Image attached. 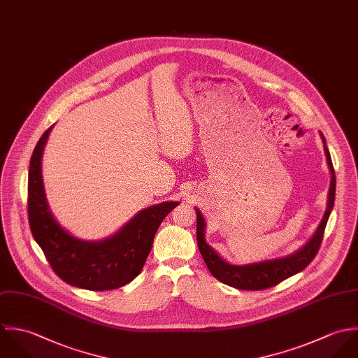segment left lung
<instances>
[{"instance_id": "left-lung-1", "label": "left lung", "mask_w": 358, "mask_h": 358, "mask_svg": "<svg viewBox=\"0 0 358 358\" xmlns=\"http://www.w3.org/2000/svg\"><path fill=\"white\" fill-rule=\"evenodd\" d=\"M320 137L324 143V152L328 163V169L331 173V182L328 189V199H327V210L322 215V220L320 221L315 232L313 236L294 253L287 255L285 257L264 260L259 263H250V264H232L227 260H224L220 253H217L215 249L206 242L205 234H206V221L202 212L196 208V241L201 250V255L212 273V275L217 278L220 282L225 285L232 286L236 289L243 290H262L271 286H275L282 282L286 278L300 273L304 270L311 260L315 257L325 225L328 222L329 215L334 209L335 203V191H336V178H335V170L332 166V159L327 146V141L324 134L320 131Z\"/></svg>"}]
</instances>
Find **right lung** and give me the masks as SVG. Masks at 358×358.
Instances as JSON below:
<instances>
[{
	"label": "right lung",
	"instance_id": "1",
	"mask_svg": "<svg viewBox=\"0 0 358 358\" xmlns=\"http://www.w3.org/2000/svg\"><path fill=\"white\" fill-rule=\"evenodd\" d=\"M52 127L38 140L29 166L27 208L33 238L66 284L88 290L127 285L141 273L160 222L180 202L169 201L143 209L103 239L76 238L55 218L44 189L41 160Z\"/></svg>",
	"mask_w": 358,
	"mask_h": 358
}]
</instances>
